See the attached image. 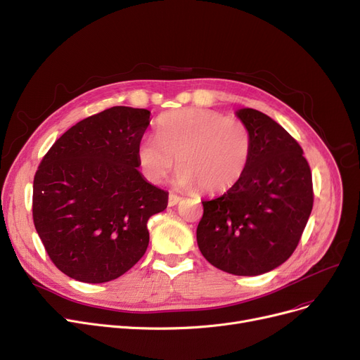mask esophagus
<instances>
[{
  "mask_svg": "<svg viewBox=\"0 0 360 360\" xmlns=\"http://www.w3.org/2000/svg\"><path fill=\"white\" fill-rule=\"evenodd\" d=\"M181 200H182V198H181L179 195H176V194H174V193H170V194H169V200H167V205H169L170 207H172V206H176Z\"/></svg>",
  "mask_w": 360,
  "mask_h": 360,
  "instance_id": "esophagus-1",
  "label": "esophagus"
}]
</instances>
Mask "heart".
<instances>
[{
	"mask_svg": "<svg viewBox=\"0 0 360 360\" xmlns=\"http://www.w3.org/2000/svg\"><path fill=\"white\" fill-rule=\"evenodd\" d=\"M253 150L252 131L238 117L206 108H182L158 119V136H144L136 158L144 175L162 182L178 165L176 182L184 188L216 194L236 185Z\"/></svg>",
	"mask_w": 360,
	"mask_h": 360,
	"instance_id": "heart-1",
	"label": "heart"
}]
</instances>
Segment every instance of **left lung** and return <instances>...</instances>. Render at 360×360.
Returning <instances> with one entry per match:
<instances>
[{
	"label": "left lung",
	"mask_w": 360,
	"mask_h": 360,
	"mask_svg": "<svg viewBox=\"0 0 360 360\" xmlns=\"http://www.w3.org/2000/svg\"><path fill=\"white\" fill-rule=\"evenodd\" d=\"M237 116L252 131V158L232 188L201 201L197 244L214 268L255 276L294 253L314 207V185L302 147L279 123L255 108Z\"/></svg>",
	"instance_id": "obj_1"
}]
</instances>
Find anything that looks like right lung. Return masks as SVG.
<instances>
[{
    "mask_svg": "<svg viewBox=\"0 0 360 360\" xmlns=\"http://www.w3.org/2000/svg\"><path fill=\"white\" fill-rule=\"evenodd\" d=\"M150 115L124 105L92 115L61 135L38 166L35 229L51 262L81 283L129 271L148 247V219L167 206L169 194L138 170Z\"/></svg>",
    "mask_w": 360,
    "mask_h": 360,
    "instance_id": "right-lung-1",
    "label": "right lung"
}]
</instances>
